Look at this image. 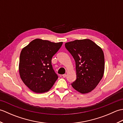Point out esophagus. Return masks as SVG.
I'll use <instances>...</instances> for the list:
<instances>
[{
  "instance_id": "1",
  "label": "esophagus",
  "mask_w": 123,
  "mask_h": 123,
  "mask_svg": "<svg viewBox=\"0 0 123 123\" xmlns=\"http://www.w3.org/2000/svg\"><path fill=\"white\" fill-rule=\"evenodd\" d=\"M66 77H67V74H63V78H66Z\"/></svg>"
}]
</instances>
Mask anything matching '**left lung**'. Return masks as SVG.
Here are the masks:
<instances>
[{
    "instance_id": "8db88e82",
    "label": "left lung",
    "mask_w": 123,
    "mask_h": 123,
    "mask_svg": "<svg viewBox=\"0 0 123 123\" xmlns=\"http://www.w3.org/2000/svg\"><path fill=\"white\" fill-rule=\"evenodd\" d=\"M65 46L75 62L77 79L71 83L72 87L81 93L91 92L104 75L105 58L103 50L89 39L69 42Z\"/></svg>"
}]
</instances>
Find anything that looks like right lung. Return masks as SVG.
I'll return each instance as SVG.
<instances>
[{
    "label": "right lung",
    "instance_id": "obj_1",
    "mask_svg": "<svg viewBox=\"0 0 123 123\" xmlns=\"http://www.w3.org/2000/svg\"><path fill=\"white\" fill-rule=\"evenodd\" d=\"M62 44V42L53 43L37 38L22 49L19 57L20 77L33 92H47L57 79L51 60Z\"/></svg>",
    "mask_w": 123,
    "mask_h": 123
}]
</instances>
